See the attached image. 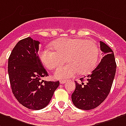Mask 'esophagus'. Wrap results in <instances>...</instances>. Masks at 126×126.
Returning a JSON list of instances; mask_svg holds the SVG:
<instances>
[{
	"label": "esophagus",
	"instance_id": "1",
	"mask_svg": "<svg viewBox=\"0 0 126 126\" xmlns=\"http://www.w3.org/2000/svg\"><path fill=\"white\" fill-rule=\"evenodd\" d=\"M66 81H66V80H60V83L61 84H64V83H66Z\"/></svg>",
	"mask_w": 126,
	"mask_h": 126
}]
</instances>
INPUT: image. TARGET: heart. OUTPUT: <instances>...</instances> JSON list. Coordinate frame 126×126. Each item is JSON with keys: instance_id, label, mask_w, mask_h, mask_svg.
<instances>
[{"instance_id": "obj_1", "label": "heart", "mask_w": 126, "mask_h": 126, "mask_svg": "<svg viewBox=\"0 0 126 126\" xmlns=\"http://www.w3.org/2000/svg\"><path fill=\"white\" fill-rule=\"evenodd\" d=\"M55 49H45L39 53L42 63L49 69H54L62 65L65 61L68 63L59 67L55 72L57 79H63L76 75L87 74L96 65L99 49L93 40L81 38H63L53 43Z\"/></svg>"}]
</instances>
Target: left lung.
<instances>
[{
    "label": "left lung",
    "mask_w": 126,
    "mask_h": 126,
    "mask_svg": "<svg viewBox=\"0 0 126 126\" xmlns=\"http://www.w3.org/2000/svg\"><path fill=\"white\" fill-rule=\"evenodd\" d=\"M103 58L97 67L87 75L85 82L75 81V89L71 95L74 106L80 110H89L97 108L110 94L116 71L113 52L109 46L100 41Z\"/></svg>",
    "instance_id": "1"
}]
</instances>
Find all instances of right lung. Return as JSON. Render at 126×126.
<instances>
[{
  "instance_id": "obj_1",
  "label": "right lung",
  "mask_w": 126,
  "mask_h": 126,
  "mask_svg": "<svg viewBox=\"0 0 126 126\" xmlns=\"http://www.w3.org/2000/svg\"><path fill=\"white\" fill-rule=\"evenodd\" d=\"M39 41L31 37L17 43L8 58V73L11 89L20 104L30 110L45 108L59 81L41 80L48 76L38 55Z\"/></svg>"
}]
</instances>
